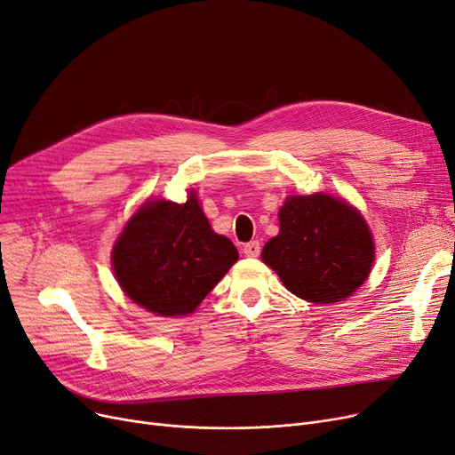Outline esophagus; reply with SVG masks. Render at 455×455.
Instances as JSON below:
<instances>
[{
  "instance_id": "esophagus-1",
  "label": "esophagus",
  "mask_w": 455,
  "mask_h": 455,
  "mask_svg": "<svg viewBox=\"0 0 455 455\" xmlns=\"http://www.w3.org/2000/svg\"><path fill=\"white\" fill-rule=\"evenodd\" d=\"M259 251H261V247H259L258 242H249V243L243 245V252L251 258H256L259 254Z\"/></svg>"
}]
</instances>
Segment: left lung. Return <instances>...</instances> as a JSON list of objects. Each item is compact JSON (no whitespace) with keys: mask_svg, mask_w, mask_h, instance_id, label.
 Instances as JSON below:
<instances>
[{"mask_svg":"<svg viewBox=\"0 0 455 455\" xmlns=\"http://www.w3.org/2000/svg\"><path fill=\"white\" fill-rule=\"evenodd\" d=\"M280 232L261 251L293 295L330 304L354 293L371 273L372 235L355 208L326 194L290 197L278 212Z\"/></svg>","mask_w":455,"mask_h":455,"instance_id":"left-lung-1","label":"left lung"}]
</instances>
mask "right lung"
Here are the masks:
<instances>
[{
	"label": "right lung",
	"instance_id": "1",
	"mask_svg": "<svg viewBox=\"0 0 455 455\" xmlns=\"http://www.w3.org/2000/svg\"><path fill=\"white\" fill-rule=\"evenodd\" d=\"M235 259L237 249L212 230L196 194L184 204L149 201L132 215L112 251L122 290L162 317L194 312Z\"/></svg>",
	"mask_w": 455,
	"mask_h": 455
}]
</instances>
